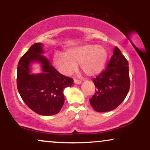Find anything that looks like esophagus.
<instances>
[{"label": "esophagus", "instance_id": "obj_1", "mask_svg": "<svg viewBox=\"0 0 150 150\" xmlns=\"http://www.w3.org/2000/svg\"><path fill=\"white\" fill-rule=\"evenodd\" d=\"M74 83L76 84V85H80V84L82 83V81L75 79V80H74Z\"/></svg>", "mask_w": 150, "mask_h": 150}]
</instances>
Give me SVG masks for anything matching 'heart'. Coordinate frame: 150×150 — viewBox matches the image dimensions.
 I'll use <instances>...</instances> for the list:
<instances>
[{
  "mask_svg": "<svg viewBox=\"0 0 150 150\" xmlns=\"http://www.w3.org/2000/svg\"><path fill=\"white\" fill-rule=\"evenodd\" d=\"M108 58L107 51L103 46L85 44L70 49L63 53H56L53 63L61 73L68 75L75 72L77 65L88 76L101 73Z\"/></svg>",
  "mask_w": 150,
  "mask_h": 150,
  "instance_id": "heart-1",
  "label": "heart"
}]
</instances>
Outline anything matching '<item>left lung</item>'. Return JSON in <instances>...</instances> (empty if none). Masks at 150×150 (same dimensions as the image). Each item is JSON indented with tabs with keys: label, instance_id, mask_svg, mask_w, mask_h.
<instances>
[{
	"label": "left lung",
	"instance_id": "1",
	"mask_svg": "<svg viewBox=\"0 0 150 150\" xmlns=\"http://www.w3.org/2000/svg\"><path fill=\"white\" fill-rule=\"evenodd\" d=\"M93 82L97 89L89 102L97 112L112 111L126 97L130 83L128 62L117 46L106 68Z\"/></svg>",
	"mask_w": 150,
	"mask_h": 150
}]
</instances>
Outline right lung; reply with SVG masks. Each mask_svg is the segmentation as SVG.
Wrapping results in <instances>:
<instances>
[{
    "mask_svg": "<svg viewBox=\"0 0 150 150\" xmlns=\"http://www.w3.org/2000/svg\"><path fill=\"white\" fill-rule=\"evenodd\" d=\"M42 53V44L36 43L22 56L18 65L17 87L30 109L42 116H52L63 107V90L73 85V79L58 72ZM35 60L42 63L43 73L38 75L29 73V65Z\"/></svg>",
    "mask_w": 150,
    "mask_h": 150,
    "instance_id": "obj_1",
    "label": "right lung"
}]
</instances>
